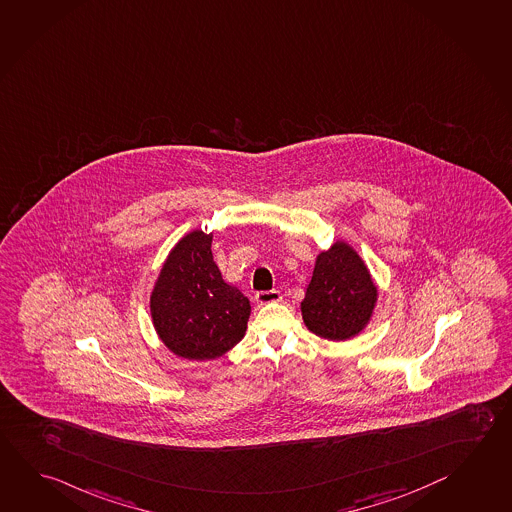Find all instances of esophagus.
<instances>
[{"mask_svg": "<svg viewBox=\"0 0 512 512\" xmlns=\"http://www.w3.org/2000/svg\"><path fill=\"white\" fill-rule=\"evenodd\" d=\"M278 301H281L279 290H261L256 294L258 305H269V303H278Z\"/></svg>", "mask_w": 512, "mask_h": 512, "instance_id": "obj_1", "label": "esophagus"}]
</instances>
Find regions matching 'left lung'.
<instances>
[{
    "label": "left lung",
    "instance_id": "left-lung-1",
    "mask_svg": "<svg viewBox=\"0 0 512 512\" xmlns=\"http://www.w3.org/2000/svg\"><path fill=\"white\" fill-rule=\"evenodd\" d=\"M377 287L363 258L346 242H335L317 256L301 316L312 334L346 341L361 334L372 319Z\"/></svg>",
    "mask_w": 512,
    "mask_h": 512
}]
</instances>
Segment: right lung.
Listing matches in <instances>:
<instances>
[{
  "label": "right lung",
  "instance_id": "1",
  "mask_svg": "<svg viewBox=\"0 0 512 512\" xmlns=\"http://www.w3.org/2000/svg\"><path fill=\"white\" fill-rule=\"evenodd\" d=\"M213 234L191 231L169 252L149 298L158 337L178 357L218 359L240 343L251 303L225 283L211 252Z\"/></svg>",
  "mask_w": 512,
  "mask_h": 512
}]
</instances>
